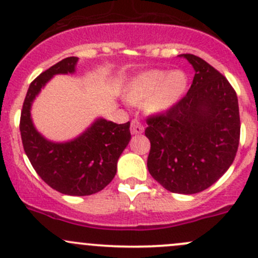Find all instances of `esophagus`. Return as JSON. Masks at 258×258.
Instances as JSON below:
<instances>
[{"instance_id": "esophagus-1", "label": "esophagus", "mask_w": 258, "mask_h": 258, "mask_svg": "<svg viewBox=\"0 0 258 258\" xmlns=\"http://www.w3.org/2000/svg\"><path fill=\"white\" fill-rule=\"evenodd\" d=\"M144 132V126L139 119H132L131 121V134L132 135H140Z\"/></svg>"}]
</instances>
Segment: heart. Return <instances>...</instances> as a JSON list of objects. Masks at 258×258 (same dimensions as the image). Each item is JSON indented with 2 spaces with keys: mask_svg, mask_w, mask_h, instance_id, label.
Wrapping results in <instances>:
<instances>
[{
  "mask_svg": "<svg viewBox=\"0 0 258 258\" xmlns=\"http://www.w3.org/2000/svg\"><path fill=\"white\" fill-rule=\"evenodd\" d=\"M187 76L183 71L152 70L136 77L128 87L132 102L146 101L148 112L162 113L178 102L187 88Z\"/></svg>",
  "mask_w": 258,
  "mask_h": 258,
  "instance_id": "1",
  "label": "heart"
}]
</instances>
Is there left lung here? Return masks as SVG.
<instances>
[{
    "instance_id": "8db88e82",
    "label": "left lung",
    "mask_w": 258,
    "mask_h": 258,
    "mask_svg": "<svg viewBox=\"0 0 258 258\" xmlns=\"http://www.w3.org/2000/svg\"><path fill=\"white\" fill-rule=\"evenodd\" d=\"M195 69L188 92L166 112L147 117V167L166 189L192 195L212 186L232 165L240 144L236 91L205 59L181 54Z\"/></svg>"
}]
</instances>
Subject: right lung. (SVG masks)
I'll use <instances>...</instances> for the list:
<instances>
[{"mask_svg": "<svg viewBox=\"0 0 258 258\" xmlns=\"http://www.w3.org/2000/svg\"><path fill=\"white\" fill-rule=\"evenodd\" d=\"M77 57L57 62L31 82L21 111L20 132L31 165L49 187L70 196H88L105 188L117 171V161L131 140L130 122L117 124L98 118L72 141L56 144L38 134L31 106L54 75L74 74Z\"/></svg>", "mask_w": 258, "mask_h": 258, "instance_id": "add662e5", "label": "right lung"}]
</instances>
